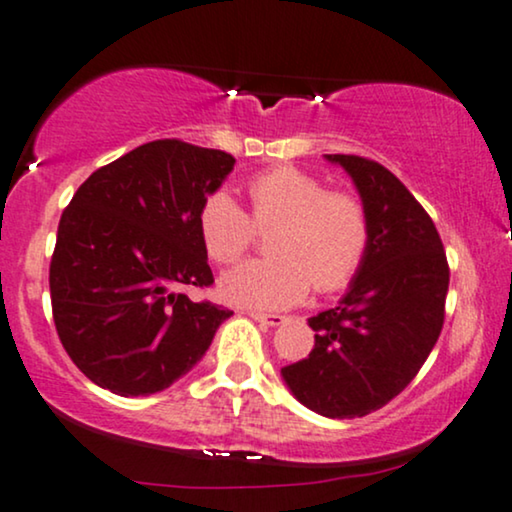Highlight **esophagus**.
Segmentation results:
<instances>
[{
    "instance_id": "34e87169",
    "label": "esophagus",
    "mask_w": 512,
    "mask_h": 512,
    "mask_svg": "<svg viewBox=\"0 0 512 512\" xmlns=\"http://www.w3.org/2000/svg\"><path fill=\"white\" fill-rule=\"evenodd\" d=\"M250 316L255 321H260V323H264V326H281L283 321H286V316H281V314H267V312H250Z\"/></svg>"
}]
</instances>
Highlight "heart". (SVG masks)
<instances>
[{
    "mask_svg": "<svg viewBox=\"0 0 512 512\" xmlns=\"http://www.w3.org/2000/svg\"><path fill=\"white\" fill-rule=\"evenodd\" d=\"M250 215L226 191H212L198 210V234L212 262L234 264L269 234L274 257L224 274L222 295L245 307H290L316 293H338L364 269L373 222L366 200L331 189L321 177L283 165L248 181Z\"/></svg>",
    "mask_w": 512,
    "mask_h": 512,
    "instance_id": "obj_1",
    "label": "heart"
}]
</instances>
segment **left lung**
Wrapping results in <instances>:
<instances>
[{
    "instance_id": "obj_1",
    "label": "left lung",
    "mask_w": 512,
    "mask_h": 512,
    "mask_svg": "<svg viewBox=\"0 0 512 512\" xmlns=\"http://www.w3.org/2000/svg\"><path fill=\"white\" fill-rule=\"evenodd\" d=\"M326 158L366 200L371 250L338 307L309 319V357L281 373L307 409L361 418L397 397L430 357L444 326L449 262L435 222L387 167L361 155Z\"/></svg>"
}]
</instances>
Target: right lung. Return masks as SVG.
I'll use <instances>...</instances> for the list:
<instances>
[{"instance_id":"obj_1","label":"right lung","mask_w":512,"mask_h":512,"mask_svg":"<svg viewBox=\"0 0 512 512\" xmlns=\"http://www.w3.org/2000/svg\"><path fill=\"white\" fill-rule=\"evenodd\" d=\"M234 163L217 148L148 141L99 167L63 210L51 312L68 357L103 390H165L203 359L234 314L181 290L215 283L198 210Z\"/></svg>"}]
</instances>
